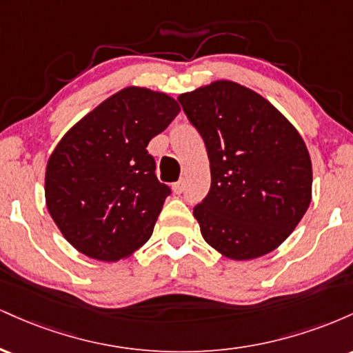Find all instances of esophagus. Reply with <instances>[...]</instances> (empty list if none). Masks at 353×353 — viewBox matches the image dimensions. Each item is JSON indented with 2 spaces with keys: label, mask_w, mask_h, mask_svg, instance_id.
I'll use <instances>...</instances> for the list:
<instances>
[{
  "label": "esophagus",
  "mask_w": 353,
  "mask_h": 353,
  "mask_svg": "<svg viewBox=\"0 0 353 353\" xmlns=\"http://www.w3.org/2000/svg\"><path fill=\"white\" fill-rule=\"evenodd\" d=\"M172 190L176 194H181V192H184V181H177V182H174L172 184Z\"/></svg>",
  "instance_id": "esophagus-1"
}]
</instances>
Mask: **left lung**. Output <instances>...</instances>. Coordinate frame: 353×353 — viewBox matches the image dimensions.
Returning <instances> with one entry per match:
<instances>
[{
  "label": "left lung",
  "instance_id": "obj_1",
  "mask_svg": "<svg viewBox=\"0 0 353 353\" xmlns=\"http://www.w3.org/2000/svg\"><path fill=\"white\" fill-rule=\"evenodd\" d=\"M177 101L210 163V189L194 208L204 241L234 261L272 252L312 199L310 156L297 129L261 94L232 81Z\"/></svg>",
  "mask_w": 353,
  "mask_h": 353
}]
</instances>
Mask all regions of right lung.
Instances as JSON below:
<instances>
[{"mask_svg": "<svg viewBox=\"0 0 353 353\" xmlns=\"http://www.w3.org/2000/svg\"><path fill=\"white\" fill-rule=\"evenodd\" d=\"M179 111L164 92L124 88L59 141L48 161L44 194L74 249L116 262L148 242L171 189L157 181L145 148Z\"/></svg>", "mask_w": 353, "mask_h": 353, "instance_id": "obj_1", "label": "right lung"}]
</instances>
